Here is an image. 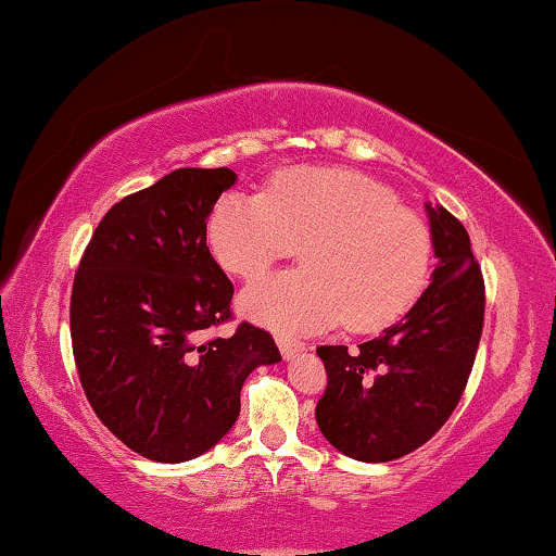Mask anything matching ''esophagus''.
I'll return each instance as SVG.
<instances>
[{"label": "esophagus", "mask_w": 556, "mask_h": 556, "mask_svg": "<svg viewBox=\"0 0 556 556\" xmlns=\"http://www.w3.org/2000/svg\"><path fill=\"white\" fill-rule=\"evenodd\" d=\"M276 342H278L280 354H283V359H295L300 352H305V344L303 342L290 340V338H286V334H278Z\"/></svg>", "instance_id": "1"}]
</instances>
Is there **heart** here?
<instances>
[{
  "mask_svg": "<svg viewBox=\"0 0 556 556\" xmlns=\"http://www.w3.org/2000/svg\"><path fill=\"white\" fill-rule=\"evenodd\" d=\"M206 239L236 278L253 280L298 243L303 268L243 290L241 313L286 334L344 320L354 332L396 323L421 295L431 231L379 181L342 167H290L261 197L226 194L212 208Z\"/></svg>",
  "mask_w": 556,
  "mask_h": 556,
  "instance_id": "b5f03b06",
  "label": "heart"
}]
</instances>
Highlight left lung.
<instances>
[{
	"instance_id": "obj_1",
	"label": "left lung",
	"mask_w": 556,
	"mask_h": 556,
	"mask_svg": "<svg viewBox=\"0 0 556 556\" xmlns=\"http://www.w3.org/2000/svg\"><path fill=\"white\" fill-rule=\"evenodd\" d=\"M426 212L439 263L412 311L354 352L317 348L327 371L317 426L362 463L402 458L448 421L483 334L485 283L466 226L439 204Z\"/></svg>"
}]
</instances>
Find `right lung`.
I'll return each mask as SVG.
<instances>
[{
  "label": "right lung",
  "instance_id": "obj_1",
  "mask_svg": "<svg viewBox=\"0 0 556 556\" xmlns=\"http://www.w3.org/2000/svg\"><path fill=\"white\" fill-rule=\"evenodd\" d=\"M229 167H185L117 202L80 258L71 342L96 416L157 463L202 456L231 431L241 387L280 362L270 334L231 317L233 286L206 245V218L233 187Z\"/></svg>",
  "mask_w": 556,
  "mask_h": 556
}]
</instances>
